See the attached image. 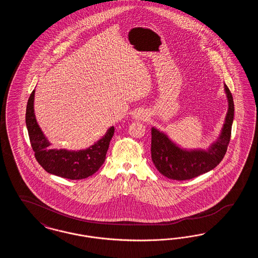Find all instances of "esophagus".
<instances>
[{
	"label": "esophagus",
	"mask_w": 258,
	"mask_h": 258,
	"mask_svg": "<svg viewBox=\"0 0 258 258\" xmlns=\"http://www.w3.org/2000/svg\"><path fill=\"white\" fill-rule=\"evenodd\" d=\"M133 117L135 120H145L148 117L147 112L144 109H138L133 114Z\"/></svg>",
	"instance_id": "1"
}]
</instances>
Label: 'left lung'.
<instances>
[{
    "label": "left lung",
    "instance_id": "obj_1",
    "mask_svg": "<svg viewBox=\"0 0 258 258\" xmlns=\"http://www.w3.org/2000/svg\"><path fill=\"white\" fill-rule=\"evenodd\" d=\"M228 110L217 141L207 150H186L179 147L164 133L152 127V160L157 169L172 180H189L214 169L221 162L230 141L234 119V102L228 87L224 84Z\"/></svg>",
    "mask_w": 258,
    "mask_h": 258
}]
</instances>
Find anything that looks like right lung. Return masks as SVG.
<instances>
[{"label":"right lung","instance_id":"obj_1","mask_svg":"<svg viewBox=\"0 0 258 258\" xmlns=\"http://www.w3.org/2000/svg\"><path fill=\"white\" fill-rule=\"evenodd\" d=\"M35 90L28 99L26 108V125L31 145L37 162L45 171L70 180H81L92 176L103 164L114 135L111 126L94 145L84 150L71 151L67 149L50 148L49 141L40 130L34 110Z\"/></svg>","mask_w":258,"mask_h":258}]
</instances>
